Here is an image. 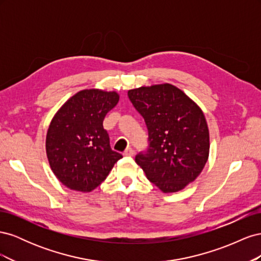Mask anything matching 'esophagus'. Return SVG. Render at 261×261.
<instances>
[{
    "mask_svg": "<svg viewBox=\"0 0 261 261\" xmlns=\"http://www.w3.org/2000/svg\"><path fill=\"white\" fill-rule=\"evenodd\" d=\"M123 154H124V155H133V154H134V150H133L130 147H128V148L126 149L125 151L123 152Z\"/></svg>",
    "mask_w": 261,
    "mask_h": 261,
    "instance_id": "esophagus-1",
    "label": "esophagus"
}]
</instances>
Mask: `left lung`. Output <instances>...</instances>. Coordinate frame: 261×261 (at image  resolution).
Listing matches in <instances>:
<instances>
[{
	"instance_id": "obj_1",
	"label": "left lung",
	"mask_w": 261,
	"mask_h": 261,
	"mask_svg": "<svg viewBox=\"0 0 261 261\" xmlns=\"http://www.w3.org/2000/svg\"><path fill=\"white\" fill-rule=\"evenodd\" d=\"M127 93L149 134L148 151L137 154L136 163L163 193L181 191L198 177L209 156L203 112L186 93L167 83Z\"/></svg>"
}]
</instances>
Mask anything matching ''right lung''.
Instances as JSON below:
<instances>
[{
	"label": "right lung",
	"mask_w": 261,
	"mask_h": 261,
	"mask_svg": "<svg viewBox=\"0 0 261 261\" xmlns=\"http://www.w3.org/2000/svg\"><path fill=\"white\" fill-rule=\"evenodd\" d=\"M118 100L116 91L85 89L70 97L53 116L45 151L54 175L67 188L93 191L122 158L110 147L103 128L107 113Z\"/></svg>",
	"instance_id": "right-lung-1"
}]
</instances>
